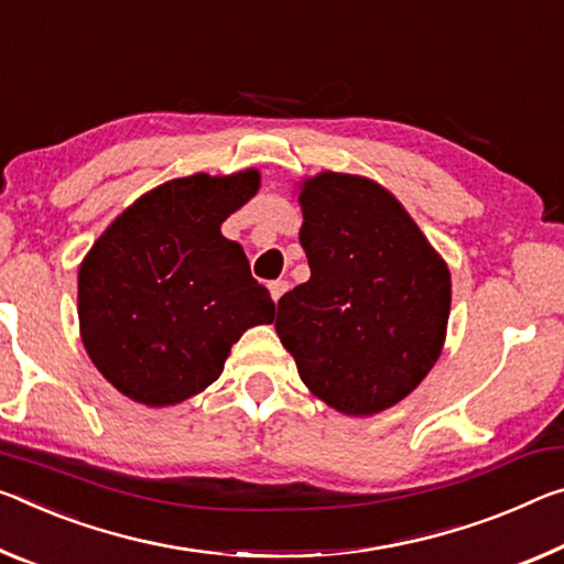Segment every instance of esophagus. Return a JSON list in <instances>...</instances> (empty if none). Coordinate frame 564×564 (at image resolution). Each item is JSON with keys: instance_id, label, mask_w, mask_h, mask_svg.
I'll return each mask as SVG.
<instances>
[{"instance_id": "obj_1", "label": "esophagus", "mask_w": 564, "mask_h": 564, "mask_svg": "<svg viewBox=\"0 0 564 564\" xmlns=\"http://www.w3.org/2000/svg\"><path fill=\"white\" fill-rule=\"evenodd\" d=\"M268 289H271V296H273V301L279 303V301H281V296H283V293L291 289V283H289V281H281V279H279V281H271V283H268Z\"/></svg>"}]
</instances>
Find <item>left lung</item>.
<instances>
[{
	"mask_svg": "<svg viewBox=\"0 0 564 564\" xmlns=\"http://www.w3.org/2000/svg\"><path fill=\"white\" fill-rule=\"evenodd\" d=\"M299 200L311 279L279 301L275 330L318 399L379 414L440 359L449 271L394 195L366 177L321 173Z\"/></svg>",
	"mask_w": 564,
	"mask_h": 564,
	"instance_id": "left-lung-1",
	"label": "left lung"
}]
</instances>
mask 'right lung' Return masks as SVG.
<instances>
[{
    "instance_id": "1",
    "label": "right lung",
    "mask_w": 564,
    "mask_h": 564,
    "mask_svg": "<svg viewBox=\"0 0 564 564\" xmlns=\"http://www.w3.org/2000/svg\"><path fill=\"white\" fill-rule=\"evenodd\" d=\"M261 175L177 177L112 223L79 265V330L102 377L145 406L177 404L220 377L243 330L275 303L220 223Z\"/></svg>"
}]
</instances>
